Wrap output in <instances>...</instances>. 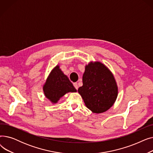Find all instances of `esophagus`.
I'll return each mask as SVG.
<instances>
[{
	"label": "esophagus",
	"mask_w": 153,
	"mask_h": 153,
	"mask_svg": "<svg viewBox=\"0 0 153 153\" xmlns=\"http://www.w3.org/2000/svg\"><path fill=\"white\" fill-rule=\"evenodd\" d=\"M73 85H74V87L76 88V89L77 90V89H78V85H77V84L76 82H75V83H74V84H73Z\"/></svg>",
	"instance_id": "1"
}]
</instances>
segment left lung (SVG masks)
Returning <instances> with one entry per match:
<instances>
[{
	"label": "left lung",
	"instance_id": "1",
	"mask_svg": "<svg viewBox=\"0 0 153 153\" xmlns=\"http://www.w3.org/2000/svg\"><path fill=\"white\" fill-rule=\"evenodd\" d=\"M82 82L78 92L93 113H103L114 105L118 87L114 75L103 64L97 61L86 65Z\"/></svg>",
	"mask_w": 153,
	"mask_h": 153
}]
</instances>
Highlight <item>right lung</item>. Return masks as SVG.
Instances as JSON below:
<instances>
[{
  "label": "right lung",
  "instance_id": "obj_1",
  "mask_svg": "<svg viewBox=\"0 0 153 153\" xmlns=\"http://www.w3.org/2000/svg\"><path fill=\"white\" fill-rule=\"evenodd\" d=\"M43 89L46 97L53 103H57L59 99L68 92H77L72 82L64 74L58 65L50 72Z\"/></svg>",
  "mask_w": 153,
  "mask_h": 153
}]
</instances>
